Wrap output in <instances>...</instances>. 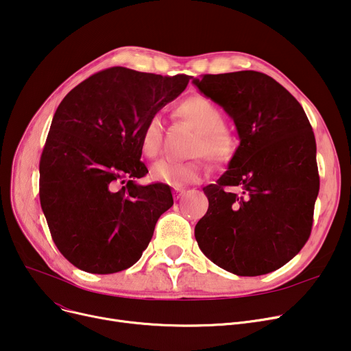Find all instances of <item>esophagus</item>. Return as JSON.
<instances>
[{"instance_id": "esophagus-1", "label": "esophagus", "mask_w": 351, "mask_h": 351, "mask_svg": "<svg viewBox=\"0 0 351 351\" xmlns=\"http://www.w3.org/2000/svg\"><path fill=\"white\" fill-rule=\"evenodd\" d=\"M185 195H186V191H185V189H175V191H173V196H175L176 200L183 199V196H185Z\"/></svg>"}]
</instances>
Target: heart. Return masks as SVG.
<instances>
[{"label": "heart", "instance_id": "heart-1", "mask_svg": "<svg viewBox=\"0 0 351 351\" xmlns=\"http://www.w3.org/2000/svg\"><path fill=\"white\" fill-rule=\"evenodd\" d=\"M176 115L196 129L192 155H205L215 166L228 165L237 154L239 141L233 131L223 125L222 109L209 98L195 95L182 101L176 108ZM163 121L154 114L145 121L139 131V146L146 158H155L162 147ZM205 173V162L200 156L186 162L160 159L151 168V179L172 188H180L199 182Z\"/></svg>", "mask_w": 351, "mask_h": 351}]
</instances>
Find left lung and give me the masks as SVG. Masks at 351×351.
<instances>
[{
	"mask_svg": "<svg viewBox=\"0 0 351 351\" xmlns=\"http://www.w3.org/2000/svg\"><path fill=\"white\" fill-rule=\"evenodd\" d=\"M193 84L233 119L241 145L216 185L196 242L237 276L278 270L308 241L320 178L316 139L302 105L266 73H206ZM239 186L241 194L231 192Z\"/></svg>",
	"mask_w": 351,
	"mask_h": 351,
	"instance_id": "8db88e82",
	"label": "left lung"
}]
</instances>
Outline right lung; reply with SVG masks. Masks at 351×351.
I'll use <instances>...</instances> for the list:
<instances>
[{"mask_svg": "<svg viewBox=\"0 0 351 351\" xmlns=\"http://www.w3.org/2000/svg\"><path fill=\"white\" fill-rule=\"evenodd\" d=\"M192 77H162L112 66L62 99L40 160V200L52 241L68 262L95 274L135 265L159 216L173 205L165 183L136 185L145 121Z\"/></svg>", "mask_w": 351, "mask_h": 351, "instance_id": "right-lung-1", "label": "right lung"}]
</instances>
